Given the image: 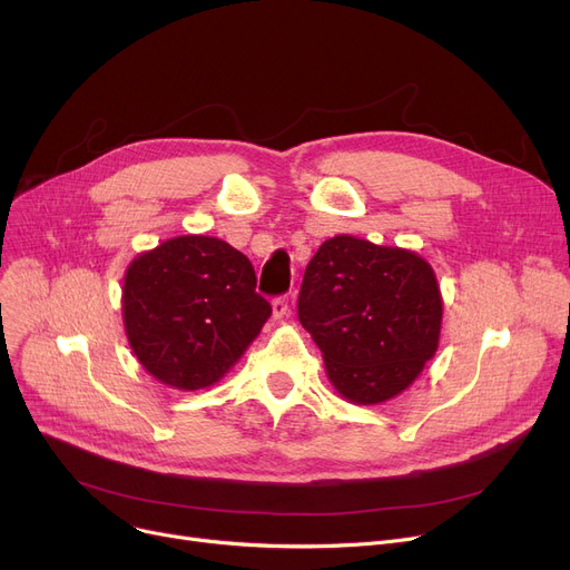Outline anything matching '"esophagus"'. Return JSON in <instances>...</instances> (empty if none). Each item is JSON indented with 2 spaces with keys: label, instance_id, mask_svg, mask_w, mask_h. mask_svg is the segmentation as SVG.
<instances>
[{
  "label": "esophagus",
  "instance_id": "1",
  "mask_svg": "<svg viewBox=\"0 0 570 570\" xmlns=\"http://www.w3.org/2000/svg\"><path fill=\"white\" fill-rule=\"evenodd\" d=\"M273 314L275 318H284L291 314V297L288 295H279L273 301Z\"/></svg>",
  "mask_w": 570,
  "mask_h": 570
}]
</instances>
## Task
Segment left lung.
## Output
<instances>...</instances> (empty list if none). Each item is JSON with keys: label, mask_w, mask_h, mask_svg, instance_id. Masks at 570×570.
<instances>
[{"label": "left lung", "mask_w": 570, "mask_h": 570, "mask_svg": "<svg viewBox=\"0 0 570 570\" xmlns=\"http://www.w3.org/2000/svg\"><path fill=\"white\" fill-rule=\"evenodd\" d=\"M297 316L335 391L372 406L404 393L432 361L443 301L423 256L335 235L305 269Z\"/></svg>", "instance_id": "left-lung-1"}]
</instances>
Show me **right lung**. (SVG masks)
<instances>
[{"label": "right lung", "mask_w": 570, "mask_h": 570, "mask_svg": "<svg viewBox=\"0 0 570 570\" xmlns=\"http://www.w3.org/2000/svg\"><path fill=\"white\" fill-rule=\"evenodd\" d=\"M269 314L249 258L219 237H170L138 254L125 273L129 346L147 374L175 391L215 385Z\"/></svg>", "instance_id": "obj_1"}]
</instances>
